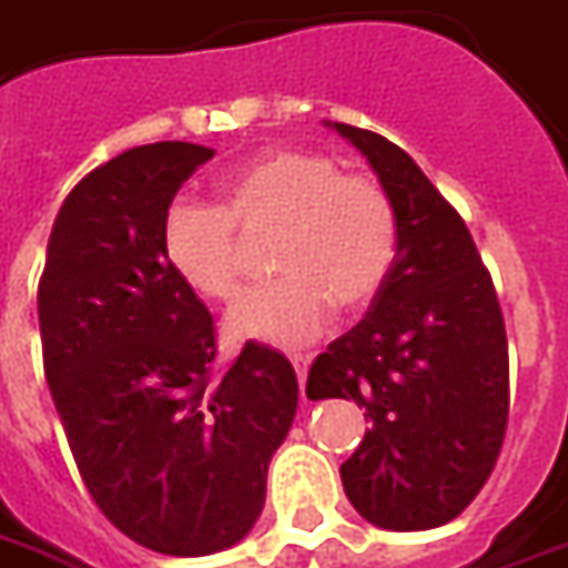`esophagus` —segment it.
I'll list each match as a JSON object with an SVG mask.
<instances>
[{"label":"esophagus","mask_w":568,"mask_h":568,"mask_svg":"<svg viewBox=\"0 0 568 568\" xmlns=\"http://www.w3.org/2000/svg\"><path fill=\"white\" fill-rule=\"evenodd\" d=\"M292 366H295V373H298V382L304 385V379H307V366H311V354H292Z\"/></svg>","instance_id":"1"}]
</instances>
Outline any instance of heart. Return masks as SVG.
I'll list each match as a JSON object with an SVG mask.
<instances>
[{
	"label": "heart",
	"mask_w": 568,
	"mask_h": 568,
	"mask_svg": "<svg viewBox=\"0 0 568 568\" xmlns=\"http://www.w3.org/2000/svg\"><path fill=\"white\" fill-rule=\"evenodd\" d=\"M220 204L176 199L161 220L173 276L204 301L233 304L245 285L242 235H267L270 270L230 316L235 338L304 345L329 311L357 314L379 298L397 261V211L379 180L342 173L311 149H276L217 183Z\"/></svg>",
	"instance_id": "obj_1"
}]
</instances>
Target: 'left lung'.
I'll list each match as a JSON object with an SVG mask.
<instances>
[{"label": "left lung", "instance_id": "obj_1", "mask_svg": "<svg viewBox=\"0 0 568 568\" xmlns=\"http://www.w3.org/2000/svg\"><path fill=\"white\" fill-rule=\"evenodd\" d=\"M366 154L397 211V261L369 314L311 364L307 397L364 407L342 463L354 510L423 531L457 519L495 469L510 419V354L491 273L414 158L373 130L335 123Z\"/></svg>", "mask_w": 568, "mask_h": 568}]
</instances>
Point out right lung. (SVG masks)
Returning a JSON list of instances; mask_svg holds the SVG:
<instances>
[{"label": "right lung", "instance_id": "obj_1", "mask_svg": "<svg viewBox=\"0 0 568 568\" xmlns=\"http://www.w3.org/2000/svg\"><path fill=\"white\" fill-rule=\"evenodd\" d=\"M214 152L154 142L87 173L58 211L40 276L42 369L95 507L149 550L204 557L264 510L298 407L295 369L217 329L161 252L173 195Z\"/></svg>", "mask_w": 568, "mask_h": 568}]
</instances>
